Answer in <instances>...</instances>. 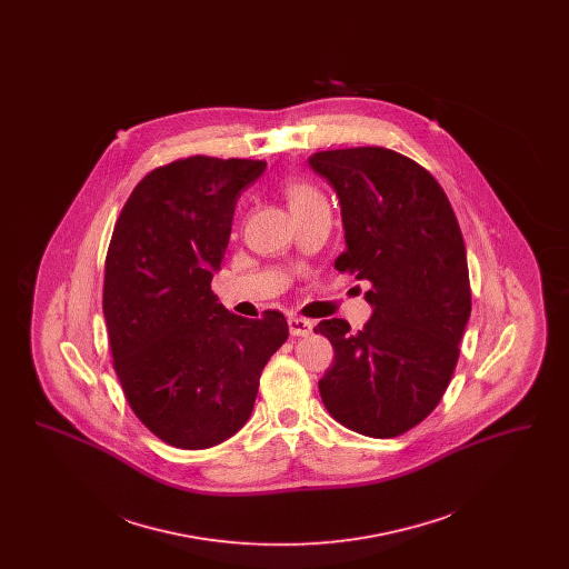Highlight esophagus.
<instances>
[{
    "instance_id": "1",
    "label": "esophagus",
    "mask_w": 569,
    "mask_h": 569,
    "mask_svg": "<svg viewBox=\"0 0 569 569\" xmlns=\"http://www.w3.org/2000/svg\"><path fill=\"white\" fill-rule=\"evenodd\" d=\"M288 326H290V335H295V337H309L313 332V325L309 320L295 318V316L288 320Z\"/></svg>"
}]
</instances>
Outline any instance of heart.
<instances>
[{
    "instance_id": "b5f03b06",
    "label": "heart",
    "mask_w": 569,
    "mask_h": 569,
    "mask_svg": "<svg viewBox=\"0 0 569 569\" xmlns=\"http://www.w3.org/2000/svg\"><path fill=\"white\" fill-rule=\"evenodd\" d=\"M286 196H288V202H290V209H292V211L322 200V196H320L318 191L313 190V188H309V186H305V183H292V186H288Z\"/></svg>"
}]
</instances>
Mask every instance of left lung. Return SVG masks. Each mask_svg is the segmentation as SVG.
<instances>
[{
	"instance_id": "1",
	"label": "left lung",
	"mask_w": 569,
	"mask_h": 569,
	"mask_svg": "<svg viewBox=\"0 0 569 569\" xmlns=\"http://www.w3.org/2000/svg\"><path fill=\"white\" fill-rule=\"evenodd\" d=\"M309 168L341 204L339 271L371 283L362 330L316 326L335 348L320 395L335 420L367 437H397L441 401L471 313L467 253L448 196L406 156L381 147L313 153Z\"/></svg>"
}]
</instances>
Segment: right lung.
<instances>
[{
	"label": "right lung",
	"instance_id": "right-lung-1",
	"mask_svg": "<svg viewBox=\"0 0 569 569\" xmlns=\"http://www.w3.org/2000/svg\"><path fill=\"white\" fill-rule=\"evenodd\" d=\"M264 170L204 156L158 168L110 239L102 309L114 371L140 422L174 448L204 450L237 433L288 339L279 311L247 320L211 290L237 202Z\"/></svg>",
	"mask_w": 569,
	"mask_h": 569
}]
</instances>
